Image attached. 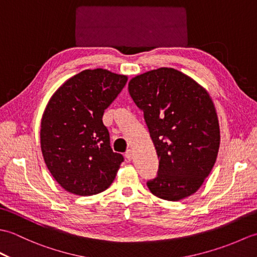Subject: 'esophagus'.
I'll use <instances>...</instances> for the list:
<instances>
[{
    "label": "esophagus",
    "mask_w": 257,
    "mask_h": 257,
    "mask_svg": "<svg viewBox=\"0 0 257 257\" xmlns=\"http://www.w3.org/2000/svg\"><path fill=\"white\" fill-rule=\"evenodd\" d=\"M125 158H127V160H133V158H134V152H133V150L132 149H128L127 151H125Z\"/></svg>",
    "instance_id": "34e87169"
}]
</instances>
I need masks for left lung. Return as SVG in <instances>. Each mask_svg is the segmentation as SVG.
<instances>
[{"mask_svg":"<svg viewBox=\"0 0 257 257\" xmlns=\"http://www.w3.org/2000/svg\"><path fill=\"white\" fill-rule=\"evenodd\" d=\"M129 94L144 112L159 159L150 192L168 201L182 200L209 176L220 148L214 103L203 87L174 68L136 76Z\"/></svg>","mask_w":257,"mask_h":257,"instance_id":"obj_1","label":"left lung"}]
</instances>
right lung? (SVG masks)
Here are the masks:
<instances>
[{"label": "right lung", "instance_id": "right-lung-1", "mask_svg": "<svg viewBox=\"0 0 257 257\" xmlns=\"http://www.w3.org/2000/svg\"><path fill=\"white\" fill-rule=\"evenodd\" d=\"M127 80L107 69H86L65 81L48 101L41 149L53 178L67 192L94 195L116 178L123 157L112 151L102 116Z\"/></svg>", "mask_w": 257, "mask_h": 257}]
</instances>
